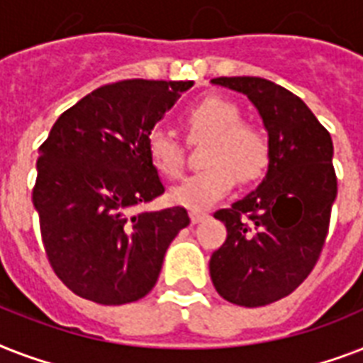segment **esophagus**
Instances as JSON below:
<instances>
[{
  "mask_svg": "<svg viewBox=\"0 0 363 363\" xmlns=\"http://www.w3.org/2000/svg\"><path fill=\"white\" fill-rule=\"evenodd\" d=\"M207 218V213H201V211H190V220L192 224H199L201 220Z\"/></svg>",
  "mask_w": 363,
  "mask_h": 363,
  "instance_id": "esophagus-1",
  "label": "esophagus"
}]
</instances>
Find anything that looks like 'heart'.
I'll return each instance as SVG.
<instances>
[{
    "instance_id": "1",
    "label": "heart",
    "mask_w": 363,
    "mask_h": 363,
    "mask_svg": "<svg viewBox=\"0 0 363 363\" xmlns=\"http://www.w3.org/2000/svg\"><path fill=\"white\" fill-rule=\"evenodd\" d=\"M182 121L192 133L211 137L205 150V164L209 165L171 188L173 203L203 211L232 190L235 175L241 181H254L262 175L269 158L267 135L258 124L241 121V109L232 99L207 96L190 105ZM145 148L156 171L171 179L179 177L182 150L175 137L162 128H152L145 137Z\"/></svg>"
}]
</instances>
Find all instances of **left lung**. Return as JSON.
Listing matches in <instances>:
<instances>
[{
  "instance_id": "obj_1",
  "label": "left lung",
  "mask_w": 363,
  "mask_h": 363,
  "mask_svg": "<svg viewBox=\"0 0 363 363\" xmlns=\"http://www.w3.org/2000/svg\"><path fill=\"white\" fill-rule=\"evenodd\" d=\"M211 82L245 94L269 137L264 181L230 209L215 213L228 238L209 262L222 298L262 307L292 294L320 256L337 196L333 143L309 107L275 82L259 77Z\"/></svg>"
}]
</instances>
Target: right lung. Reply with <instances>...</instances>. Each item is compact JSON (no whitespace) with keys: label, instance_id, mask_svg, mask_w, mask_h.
I'll return each instance as SVG.
<instances>
[{"label":"right lung","instance_id":"right-lung-1","mask_svg":"<svg viewBox=\"0 0 363 363\" xmlns=\"http://www.w3.org/2000/svg\"><path fill=\"white\" fill-rule=\"evenodd\" d=\"M192 81L113 82L60 115L39 147L33 207L43 247L71 292L101 305L145 298L165 250L190 224L184 207L145 211L164 194L145 137Z\"/></svg>","mask_w":363,"mask_h":363}]
</instances>
